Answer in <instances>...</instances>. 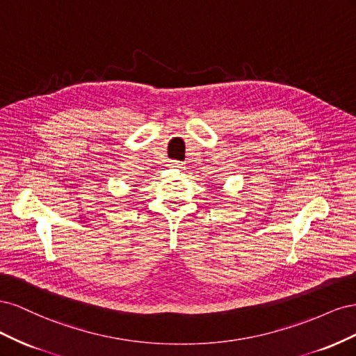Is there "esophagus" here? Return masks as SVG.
Returning a JSON list of instances; mask_svg holds the SVG:
<instances>
[{"label": "esophagus", "mask_w": 356, "mask_h": 356, "mask_svg": "<svg viewBox=\"0 0 356 356\" xmlns=\"http://www.w3.org/2000/svg\"><path fill=\"white\" fill-rule=\"evenodd\" d=\"M169 168H172V169H182V163H181V161L172 160L170 163H169Z\"/></svg>", "instance_id": "34e87169"}]
</instances>
